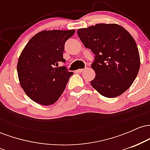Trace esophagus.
<instances>
[{"instance_id": "1", "label": "esophagus", "mask_w": 150, "mask_h": 150, "mask_svg": "<svg viewBox=\"0 0 150 150\" xmlns=\"http://www.w3.org/2000/svg\"><path fill=\"white\" fill-rule=\"evenodd\" d=\"M84 71V69H78L77 70H76L77 73H82V72Z\"/></svg>"}]
</instances>
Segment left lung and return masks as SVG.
Returning a JSON list of instances; mask_svg holds the SVG:
<instances>
[{
  "instance_id": "obj_1",
  "label": "left lung",
  "mask_w": 150,
  "mask_h": 150,
  "mask_svg": "<svg viewBox=\"0 0 150 150\" xmlns=\"http://www.w3.org/2000/svg\"><path fill=\"white\" fill-rule=\"evenodd\" d=\"M81 42L95 55L91 85L105 97L121 95L137 77L140 58L135 39L118 24L99 23L79 29Z\"/></svg>"
}]
</instances>
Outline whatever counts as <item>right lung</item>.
<instances>
[{
  "label": "right lung",
  "instance_id": "1",
  "mask_svg": "<svg viewBox=\"0 0 150 150\" xmlns=\"http://www.w3.org/2000/svg\"><path fill=\"white\" fill-rule=\"evenodd\" d=\"M75 30H44L36 34L26 44L18 58L17 70L20 86L37 104L49 106L58 101L73 72L64 66L65 43Z\"/></svg>",
  "mask_w": 150,
  "mask_h": 150
}]
</instances>
